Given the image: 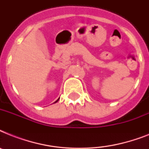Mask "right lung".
Here are the masks:
<instances>
[{
	"instance_id": "1",
	"label": "right lung",
	"mask_w": 149,
	"mask_h": 149,
	"mask_svg": "<svg viewBox=\"0 0 149 149\" xmlns=\"http://www.w3.org/2000/svg\"><path fill=\"white\" fill-rule=\"evenodd\" d=\"M58 100H59V98H58V100H56V102H55V103H56V102H58Z\"/></svg>"
}]
</instances>
